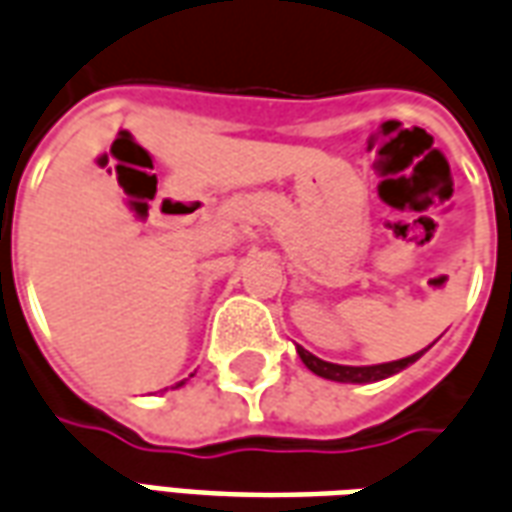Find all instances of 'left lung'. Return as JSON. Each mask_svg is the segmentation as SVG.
<instances>
[{"label":"left lung","instance_id":"8db88e82","mask_svg":"<svg viewBox=\"0 0 512 512\" xmlns=\"http://www.w3.org/2000/svg\"><path fill=\"white\" fill-rule=\"evenodd\" d=\"M299 357H302V363H305L313 374L318 377H324V380H335V382H377L385 380V377H391V374H399L402 368H407L410 363H416L418 357L424 355V352H418V355L402 357V360H393V363H380V366H338V363H327V360H318L316 355H310L307 349H296Z\"/></svg>","mask_w":512,"mask_h":512}]
</instances>
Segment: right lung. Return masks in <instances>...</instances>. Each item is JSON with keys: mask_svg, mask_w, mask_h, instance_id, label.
I'll return each instance as SVG.
<instances>
[{"mask_svg": "<svg viewBox=\"0 0 512 512\" xmlns=\"http://www.w3.org/2000/svg\"><path fill=\"white\" fill-rule=\"evenodd\" d=\"M180 385H182V382H180Z\"/></svg>", "mask_w": 512, "mask_h": 512, "instance_id": "obj_1", "label": "right lung"}]
</instances>
